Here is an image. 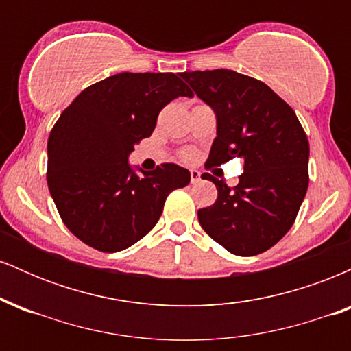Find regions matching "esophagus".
<instances>
[{"label": "esophagus", "mask_w": 351, "mask_h": 351, "mask_svg": "<svg viewBox=\"0 0 351 351\" xmlns=\"http://www.w3.org/2000/svg\"><path fill=\"white\" fill-rule=\"evenodd\" d=\"M189 178H191V183H198L201 180V173L198 170H191L189 171Z\"/></svg>", "instance_id": "esophagus-1"}]
</instances>
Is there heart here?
Here are the masks:
<instances>
[{
	"instance_id": "1",
	"label": "heart",
	"mask_w": 351,
	"mask_h": 351,
	"mask_svg": "<svg viewBox=\"0 0 351 351\" xmlns=\"http://www.w3.org/2000/svg\"><path fill=\"white\" fill-rule=\"evenodd\" d=\"M183 160H186V162H193V160H195V156H196V152L195 150H184L183 152Z\"/></svg>"
}]
</instances>
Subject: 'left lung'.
<instances>
[{
  "label": "left lung",
  "instance_id": "8db88e82",
  "mask_svg": "<svg viewBox=\"0 0 351 351\" xmlns=\"http://www.w3.org/2000/svg\"><path fill=\"white\" fill-rule=\"evenodd\" d=\"M181 77L216 114L217 136L204 167L244 160L232 188L204 173L217 198L198 211L201 228L236 256L267 251L292 228L307 193V135L292 107L261 80L228 69Z\"/></svg>",
  "mask_w": 351,
  "mask_h": 351
}]
</instances>
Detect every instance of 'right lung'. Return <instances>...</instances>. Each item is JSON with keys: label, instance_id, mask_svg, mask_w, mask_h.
I'll return each instance as SVG.
<instances>
[{"label": "right lung", "instance_id": "1", "mask_svg": "<svg viewBox=\"0 0 351 351\" xmlns=\"http://www.w3.org/2000/svg\"><path fill=\"white\" fill-rule=\"evenodd\" d=\"M193 92L173 72H122L92 84L64 108L47 140V186L60 219L102 252L130 247L152 231L168 195L189 171L163 163L136 175L128 155L155 130L160 110Z\"/></svg>", "mask_w": 351, "mask_h": 351}]
</instances>
